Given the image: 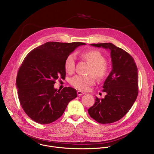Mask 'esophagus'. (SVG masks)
<instances>
[{
	"mask_svg": "<svg viewBox=\"0 0 154 154\" xmlns=\"http://www.w3.org/2000/svg\"><path fill=\"white\" fill-rule=\"evenodd\" d=\"M77 94L78 96H82V95L84 94V93L82 92V91H77Z\"/></svg>",
	"mask_w": 154,
	"mask_h": 154,
	"instance_id": "1",
	"label": "esophagus"
}]
</instances>
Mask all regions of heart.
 <instances>
[{"mask_svg":"<svg viewBox=\"0 0 154 154\" xmlns=\"http://www.w3.org/2000/svg\"><path fill=\"white\" fill-rule=\"evenodd\" d=\"M83 57L91 64L90 73L94 74L99 79H103L108 71V67L103 55L98 51H90L82 54ZM76 55L74 53L70 54L65 59L64 69L68 73H72L75 69ZM94 75H76L70 79V83L75 88L85 91L96 82Z\"/></svg>","mask_w":154,"mask_h":154,"instance_id":"b5f03b06","label":"heart"}]
</instances>
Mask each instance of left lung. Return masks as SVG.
<instances>
[{
  "label": "left lung",
  "mask_w": 154,
  "mask_h": 154,
  "mask_svg": "<svg viewBox=\"0 0 154 154\" xmlns=\"http://www.w3.org/2000/svg\"><path fill=\"white\" fill-rule=\"evenodd\" d=\"M110 51L112 70L104 82L105 98L97 97L88 112L101 124H110L121 119L130 110L138 94V75L136 63L129 54L110 42L91 44Z\"/></svg>",
  "instance_id": "obj_1"
}]
</instances>
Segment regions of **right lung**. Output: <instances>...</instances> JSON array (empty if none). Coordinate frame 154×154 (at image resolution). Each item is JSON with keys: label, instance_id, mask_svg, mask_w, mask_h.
Wrapping results in <instances>:
<instances>
[{"label": "right lung", "instance_id": "right-lung-1", "mask_svg": "<svg viewBox=\"0 0 154 154\" xmlns=\"http://www.w3.org/2000/svg\"><path fill=\"white\" fill-rule=\"evenodd\" d=\"M85 43L47 42L33 49L24 58L16 77L20 105L34 121L50 124L63 114L69 102L77 97L76 90L54 88L55 80L65 78L64 61Z\"/></svg>", "mask_w": 154, "mask_h": 154}]
</instances>
